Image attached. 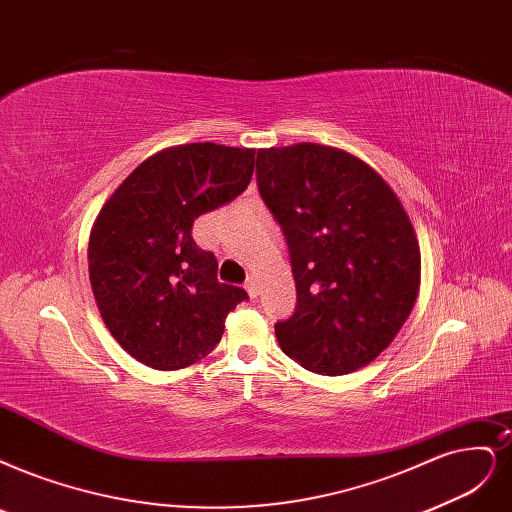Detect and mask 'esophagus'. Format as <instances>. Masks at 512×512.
<instances>
[{"label": "esophagus", "mask_w": 512, "mask_h": 512, "mask_svg": "<svg viewBox=\"0 0 512 512\" xmlns=\"http://www.w3.org/2000/svg\"><path fill=\"white\" fill-rule=\"evenodd\" d=\"M244 289H246V293H249L251 297H257V291H259V280H257V276H251L249 280H246Z\"/></svg>", "instance_id": "obj_1"}]
</instances>
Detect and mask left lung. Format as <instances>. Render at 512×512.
Masks as SVG:
<instances>
[{"mask_svg":"<svg viewBox=\"0 0 512 512\" xmlns=\"http://www.w3.org/2000/svg\"><path fill=\"white\" fill-rule=\"evenodd\" d=\"M263 202L285 230L295 312L276 325L289 358L320 375L367 367L399 335L420 293L422 255L403 202L346 149L257 151Z\"/></svg>","mask_w":512,"mask_h":512,"instance_id":"left-lung-1","label":"left lung"}]
</instances>
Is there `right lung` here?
I'll return each mask as SVG.
<instances>
[{
    "label": "right lung",
    "mask_w": 512,
    "mask_h": 512,
    "mask_svg": "<svg viewBox=\"0 0 512 512\" xmlns=\"http://www.w3.org/2000/svg\"><path fill=\"white\" fill-rule=\"evenodd\" d=\"M255 149L217 143L166 147L113 192L88 238V276L113 339L139 363L175 371L223 335L246 291L217 280V259L192 238L194 221L251 183Z\"/></svg>",
    "instance_id": "right-lung-1"
}]
</instances>
